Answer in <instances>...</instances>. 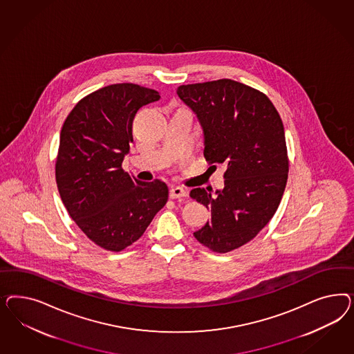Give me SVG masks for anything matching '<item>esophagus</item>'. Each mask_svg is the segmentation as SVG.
Returning <instances> with one entry per match:
<instances>
[{
    "label": "esophagus",
    "instance_id": "1",
    "mask_svg": "<svg viewBox=\"0 0 354 354\" xmlns=\"http://www.w3.org/2000/svg\"><path fill=\"white\" fill-rule=\"evenodd\" d=\"M183 197H187L185 189H183L182 187H172L170 189V198L175 200V198H183Z\"/></svg>",
    "mask_w": 354,
    "mask_h": 354
}]
</instances>
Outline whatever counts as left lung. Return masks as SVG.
<instances>
[{"instance_id": "1", "label": "left lung", "mask_w": 354, "mask_h": 354, "mask_svg": "<svg viewBox=\"0 0 354 354\" xmlns=\"http://www.w3.org/2000/svg\"><path fill=\"white\" fill-rule=\"evenodd\" d=\"M204 129V156L225 163V188H194L189 196L212 212L193 235L215 253L253 240L278 210L290 161L278 110L268 97L231 79L178 86Z\"/></svg>"}]
</instances>
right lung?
Returning <instances> with one entry per match:
<instances>
[{
	"mask_svg": "<svg viewBox=\"0 0 354 354\" xmlns=\"http://www.w3.org/2000/svg\"><path fill=\"white\" fill-rule=\"evenodd\" d=\"M145 86L120 83L82 98L64 120L55 180L67 212L98 247L122 252L167 203L165 183L140 182L122 169L140 107L158 101Z\"/></svg>",
	"mask_w": 354,
	"mask_h": 354,
	"instance_id": "obj_1",
	"label": "right lung"
}]
</instances>
